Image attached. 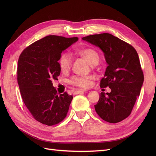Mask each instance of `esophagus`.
Wrapping results in <instances>:
<instances>
[{
	"instance_id": "1",
	"label": "esophagus",
	"mask_w": 156,
	"mask_h": 156,
	"mask_svg": "<svg viewBox=\"0 0 156 156\" xmlns=\"http://www.w3.org/2000/svg\"><path fill=\"white\" fill-rule=\"evenodd\" d=\"M87 90H75L74 92V94H79L81 92H86Z\"/></svg>"
}]
</instances>
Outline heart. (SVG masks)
I'll return each mask as SVG.
<instances>
[{
	"label": "heart",
	"instance_id": "obj_1",
	"mask_svg": "<svg viewBox=\"0 0 156 156\" xmlns=\"http://www.w3.org/2000/svg\"><path fill=\"white\" fill-rule=\"evenodd\" d=\"M76 53L87 60L91 65L98 64L100 56L98 52L92 48H87L76 51ZM59 67L62 72L66 73L69 71L73 64V58L68 53H63L60 55L58 60ZM94 77L88 76H73L69 80L71 85L75 87L87 88L91 86L92 81Z\"/></svg>",
	"mask_w": 156,
	"mask_h": 156
}]
</instances>
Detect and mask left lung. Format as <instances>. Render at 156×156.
Instances as JSON below:
<instances>
[{"instance_id":"obj_1","label":"left lung","mask_w":156,"mask_h":156,"mask_svg":"<svg viewBox=\"0 0 156 156\" xmlns=\"http://www.w3.org/2000/svg\"><path fill=\"white\" fill-rule=\"evenodd\" d=\"M82 39L99 47L108 64L100 87H108L111 92H101L94 105L96 112L103 120L118 123L130 115L144 81L137 52L131 45L108 33Z\"/></svg>"}]
</instances>
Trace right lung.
Segmentation results:
<instances>
[{
  "instance_id": "right-lung-1",
  "label": "right lung",
  "mask_w": 156,
  "mask_h": 156,
  "mask_svg": "<svg viewBox=\"0 0 156 156\" xmlns=\"http://www.w3.org/2000/svg\"><path fill=\"white\" fill-rule=\"evenodd\" d=\"M77 40L45 36L28 46L19 58L17 83L22 99L33 118L41 124L53 126L66 117L73 96L66 92L58 95L52 81L60 73L61 53Z\"/></svg>"
}]
</instances>
